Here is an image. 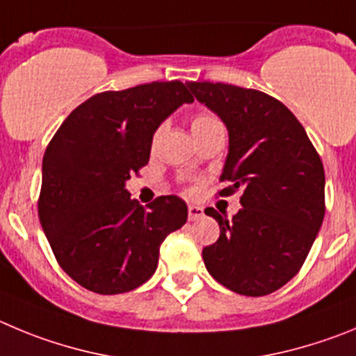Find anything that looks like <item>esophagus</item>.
Wrapping results in <instances>:
<instances>
[{
    "instance_id": "1",
    "label": "esophagus",
    "mask_w": 356,
    "mask_h": 356,
    "mask_svg": "<svg viewBox=\"0 0 356 356\" xmlns=\"http://www.w3.org/2000/svg\"><path fill=\"white\" fill-rule=\"evenodd\" d=\"M204 216V209L200 206H188V218H190V222H195L198 218Z\"/></svg>"
}]
</instances>
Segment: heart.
<instances>
[{"label":"heart","instance_id":"heart-1","mask_svg":"<svg viewBox=\"0 0 356 356\" xmlns=\"http://www.w3.org/2000/svg\"><path fill=\"white\" fill-rule=\"evenodd\" d=\"M218 124H220V122H218V120L213 117V115H209V113H197L193 118H191V131H193L195 138H197L198 134L206 133L207 129H211V127L218 126ZM163 129H165V126H159L158 129H156L154 136H152V145H156V142H158L159 136H161Z\"/></svg>","mask_w":356,"mask_h":356}]
</instances>
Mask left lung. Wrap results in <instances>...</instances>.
<instances>
[{
    "label": "left lung",
    "instance_id": "left-lung-1",
    "mask_svg": "<svg viewBox=\"0 0 356 356\" xmlns=\"http://www.w3.org/2000/svg\"><path fill=\"white\" fill-rule=\"evenodd\" d=\"M225 122L229 154L220 197L241 190L232 220L207 207L220 238L202 250L227 289L264 296L300 271L325 218V168L298 118L280 101L225 83H186Z\"/></svg>",
    "mask_w": 356,
    "mask_h": 356
}]
</instances>
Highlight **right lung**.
I'll list each match as a JSON object with an SVG mask.
<instances>
[{
    "instance_id": "obj_1",
    "label": "right lung",
    "mask_w": 356,
    "mask_h": 356,
    "mask_svg": "<svg viewBox=\"0 0 356 356\" xmlns=\"http://www.w3.org/2000/svg\"><path fill=\"white\" fill-rule=\"evenodd\" d=\"M184 102V83L152 81L92 95L63 120L44 154L38 218L62 270L85 289L120 294L158 268L159 246L188 220L184 200L147 207L126 181L149 163L159 124Z\"/></svg>"
}]
</instances>
